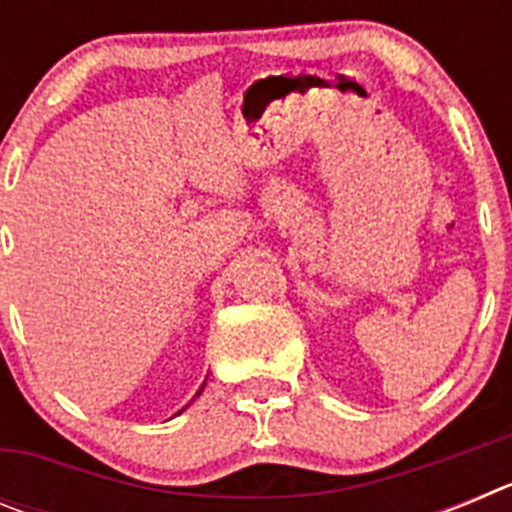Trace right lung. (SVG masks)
Here are the masks:
<instances>
[{
  "label": "right lung",
  "mask_w": 512,
  "mask_h": 512,
  "mask_svg": "<svg viewBox=\"0 0 512 512\" xmlns=\"http://www.w3.org/2000/svg\"><path fill=\"white\" fill-rule=\"evenodd\" d=\"M197 395H200V392H197Z\"/></svg>",
  "instance_id": "1"
}]
</instances>
